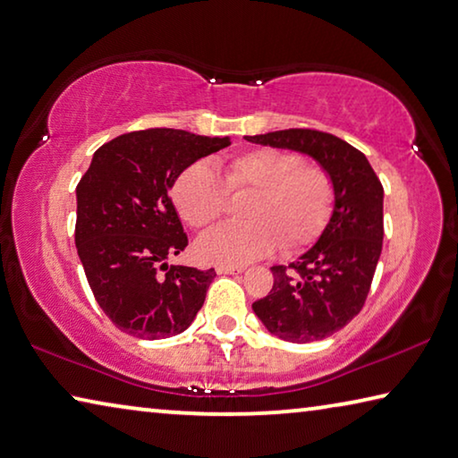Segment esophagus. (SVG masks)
Segmentation results:
<instances>
[{"mask_svg":"<svg viewBox=\"0 0 458 458\" xmlns=\"http://www.w3.org/2000/svg\"><path fill=\"white\" fill-rule=\"evenodd\" d=\"M244 267H236V265H217L216 273L220 275H234V273H242Z\"/></svg>","mask_w":458,"mask_h":458,"instance_id":"34e87169","label":"esophagus"}]
</instances>
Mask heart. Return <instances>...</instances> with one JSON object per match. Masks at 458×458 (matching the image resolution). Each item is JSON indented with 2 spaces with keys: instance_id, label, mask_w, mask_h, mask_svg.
I'll use <instances>...</instances> for the list:
<instances>
[{
  "instance_id": "heart-1",
  "label": "heart",
  "mask_w": 458,
  "mask_h": 458,
  "mask_svg": "<svg viewBox=\"0 0 458 458\" xmlns=\"http://www.w3.org/2000/svg\"><path fill=\"white\" fill-rule=\"evenodd\" d=\"M228 191H255L246 224H222L203 234L201 260L244 265L277 249L300 250L322 234L334 209V181L318 165H303L293 150L252 148L232 157L222 179L208 163L185 166L173 183V203L191 228H206L224 214Z\"/></svg>"
}]
</instances>
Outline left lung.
I'll return each mask as SVG.
<instances>
[{
    "label": "left lung",
    "instance_id": "obj_1",
    "mask_svg": "<svg viewBox=\"0 0 458 458\" xmlns=\"http://www.w3.org/2000/svg\"><path fill=\"white\" fill-rule=\"evenodd\" d=\"M249 142L316 158L334 181V209L322 236L289 267L275 265L273 289L252 310L287 343L332 336L365 306L383 246V185L343 138L311 128L246 136Z\"/></svg>",
    "mask_w": 458,
    "mask_h": 458
}]
</instances>
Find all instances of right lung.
I'll list each match as a JSON object with an SVG mask.
<instances>
[{
  "mask_svg": "<svg viewBox=\"0 0 458 458\" xmlns=\"http://www.w3.org/2000/svg\"><path fill=\"white\" fill-rule=\"evenodd\" d=\"M228 144V136L136 130L99 147L79 181V259L99 308L130 336H175L201 310L216 271L166 265L187 246L169 190L185 166Z\"/></svg>",
  "mask_w": 458,
  "mask_h": 458,
  "instance_id": "add662e5",
  "label": "right lung"
}]
</instances>
